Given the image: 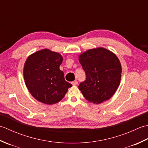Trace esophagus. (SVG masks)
Masks as SVG:
<instances>
[{
	"mask_svg": "<svg viewBox=\"0 0 148 148\" xmlns=\"http://www.w3.org/2000/svg\"><path fill=\"white\" fill-rule=\"evenodd\" d=\"M77 83H78V82H77V80H75V81H72V84H73V85H77Z\"/></svg>",
	"mask_w": 148,
	"mask_h": 148,
	"instance_id": "34e87169",
	"label": "esophagus"
}]
</instances>
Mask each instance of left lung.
<instances>
[{
    "instance_id": "obj_1",
    "label": "left lung",
    "mask_w": 148,
    "mask_h": 148,
    "mask_svg": "<svg viewBox=\"0 0 148 148\" xmlns=\"http://www.w3.org/2000/svg\"><path fill=\"white\" fill-rule=\"evenodd\" d=\"M79 61L86 74V80L78 86L84 98L96 103L109 100L120 83L121 66L117 56L99 48L83 53Z\"/></svg>"
}]
</instances>
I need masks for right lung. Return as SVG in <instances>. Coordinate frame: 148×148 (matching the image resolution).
<instances>
[{"label": "right lung", "mask_w": 148, "mask_h": 148, "mask_svg": "<svg viewBox=\"0 0 148 148\" xmlns=\"http://www.w3.org/2000/svg\"><path fill=\"white\" fill-rule=\"evenodd\" d=\"M63 61L60 54L42 49L28 57L24 65L25 82L36 100L46 104L60 101L72 85L65 80L60 70Z\"/></svg>", "instance_id": "add662e5"}]
</instances>
